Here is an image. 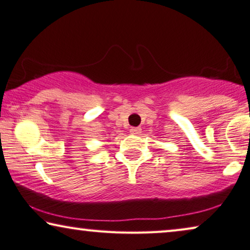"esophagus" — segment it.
<instances>
[{
    "mask_svg": "<svg viewBox=\"0 0 250 250\" xmlns=\"http://www.w3.org/2000/svg\"><path fill=\"white\" fill-rule=\"evenodd\" d=\"M141 131H142V129L139 128V127H132L131 129H129V132H131V134H134V135H137V134H140Z\"/></svg>",
    "mask_w": 250,
    "mask_h": 250,
    "instance_id": "1",
    "label": "esophagus"
}]
</instances>
